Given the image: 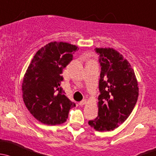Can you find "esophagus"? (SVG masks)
<instances>
[{"label":"esophagus","instance_id":"34e87169","mask_svg":"<svg viewBox=\"0 0 156 156\" xmlns=\"http://www.w3.org/2000/svg\"><path fill=\"white\" fill-rule=\"evenodd\" d=\"M86 102H87V101H86V99H84V100H83L82 101H80V104H80V106H83V105H85V104H86Z\"/></svg>","mask_w":156,"mask_h":156}]
</instances>
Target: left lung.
<instances>
[{"label": "left lung", "instance_id": "left-lung-1", "mask_svg": "<svg viewBox=\"0 0 156 156\" xmlns=\"http://www.w3.org/2000/svg\"><path fill=\"white\" fill-rule=\"evenodd\" d=\"M99 55L98 112L89 125L98 131H113L132 112L138 98V83L128 61L113 48H95Z\"/></svg>", "mask_w": 156, "mask_h": 156}]
</instances>
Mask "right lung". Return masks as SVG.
Returning a JSON list of instances; mask_svg holds the SVG:
<instances>
[{"label": "right lung", "instance_id": "add662e5", "mask_svg": "<svg viewBox=\"0 0 156 156\" xmlns=\"http://www.w3.org/2000/svg\"><path fill=\"white\" fill-rule=\"evenodd\" d=\"M77 49V46L68 43H48L36 52L24 75V103L32 115L43 124L56 126L65 122L70 109L76 107L60 85L63 69Z\"/></svg>", "mask_w": 156, "mask_h": 156}]
</instances>
